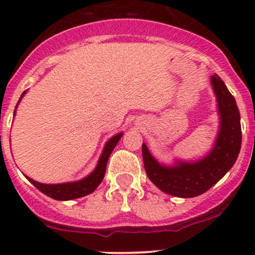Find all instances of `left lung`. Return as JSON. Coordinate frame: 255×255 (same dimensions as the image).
Segmentation results:
<instances>
[{"label": "left lung", "mask_w": 255, "mask_h": 255, "mask_svg": "<svg viewBox=\"0 0 255 255\" xmlns=\"http://www.w3.org/2000/svg\"><path fill=\"white\" fill-rule=\"evenodd\" d=\"M211 83L217 98L219 130L212 150L201 159H177L172 166L162 164L142 142V159L147 177L161 191L177 197L190 198L211 189L222 179L239 157L241 150V117L236 100L224 81L214 74Z\"/></svg>", "instance_id": "1"}]
</instances>
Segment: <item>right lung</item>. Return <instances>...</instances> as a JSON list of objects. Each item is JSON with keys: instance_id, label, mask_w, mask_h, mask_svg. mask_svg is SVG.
<instances>
[{"instance_id": "add662e5", "label": "right lung", "mask_w": 255, "mask_h": 255, "mask_svg": "<svg viewBox=\"0 0 255 255\" xmlns=\"http://www.w3.org/2000/svg\"><path fill=\"white\" fill-rule=\"evenodd\" d=\"M25 93H26V91L21 94L19 102H20L21 98L25 96ZM18 104H16V106H18ZM14 115H15V110H14ZM122 135L123 133H117L116 135H114L113 138H110L108 141H106L104 149H103L102 155H100L99 157V161H98L96 169H94L91 174L87 175L86 178L81 179V180L71 181V183H63V184H42V183H38V181L33 180L31 178L26 177L27 180H29L33 186L37 187L42 194L47 195L48 197L54 198V200H58V201L75 200V198H80V197H83V196L92 194V192L99 186V184L102 183L103 179H104L108 159L110 157L111 152H113L115 146L117 145V142H119L120 139L122 138Z\"/></svg>"}]
</instances>
